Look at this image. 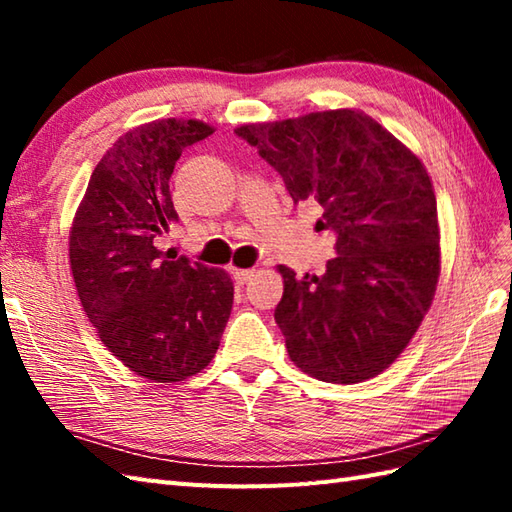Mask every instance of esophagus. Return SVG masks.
I'll return each instance as SVG.
<instances>
[{
  "label": "esophagus",
  "mask_w": 512,
  "mask_h": 512,
  "mask_svg": "<svg viewBox=\"0 0 512 512\" xmlns=\"http://www.w3.org/2000/svg\"><path fill=\"white\" fill-rule=\"evenodd\" d=\"M231 275H233V279H235V284L244 286L246 281L253 279V270H250V268H233Z\"/></svg>",
  "instance_id": "esophagus-1"
}]
</instances>
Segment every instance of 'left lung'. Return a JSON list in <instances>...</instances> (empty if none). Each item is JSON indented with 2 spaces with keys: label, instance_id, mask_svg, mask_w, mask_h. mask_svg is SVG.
I'll return each instance as SVG.
<instances>
[{
  "label": "left lung",
  "instance_id": "1",
  "mask_svg": "<svg viewBox=\"0 0 512 512\" xmlns=\"http://www.w3.org/2000/svg\"><path fill=\"white\" fill-rule=\"evenodd\" d=\"M259 151L295 204L317 202V226L336 237L323 275L279 266L275 321L301 372L361 383L405 350L440 275L438 204L429 173L374 118L312 112L235 129Z\"/></svg>",
  "mask_w": 512,
  "mask_h": 512
}]
</instances>
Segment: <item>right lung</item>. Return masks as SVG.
<instances>
[{"label":"right lung","mask_w":512,"mask_h":512,"mask_svg":"<svg viewBox=\"0 0 512 512\" xmlns=\"http://www.w3.org/2000/svg\"><path fill=\"white\" fill-rule=\"evenodd\" d=\"M213 134L162 118L123 134L92 171L70 231L81 306L101 341L132 372L178 383L213 361L233 308V281L154 239L178 222L169 178L182 151Z\"/></svg>","instance_id":"obj_1"}]
</instances>
